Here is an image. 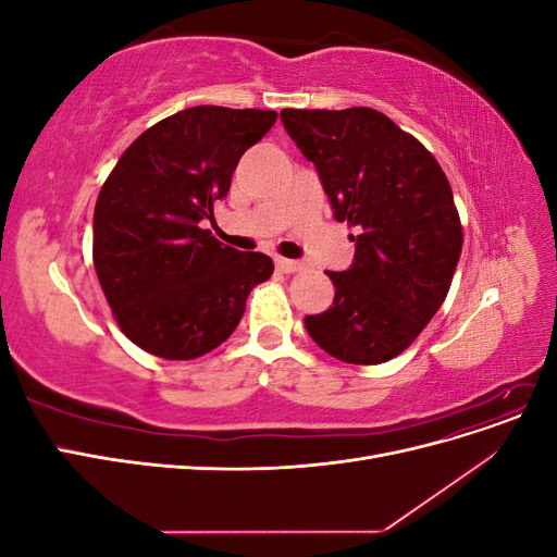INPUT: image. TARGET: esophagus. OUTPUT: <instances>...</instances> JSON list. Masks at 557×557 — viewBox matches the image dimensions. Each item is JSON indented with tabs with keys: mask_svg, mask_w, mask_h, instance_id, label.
<instances>
[{
	"mask_svg": "<svg viewBox=\"0 0 557 557\" xmlns=\"http://www.w3.org/2000/svg\"><path fill=\"white\" fill-rule=\"evenodd\" d=\"M276 269H278V272H283V274H293V272H299L301 262L288 260V258H276Z\"/></svg>",
	"mask_w": 557,
	"mask_h": 557,
	"instance_id": "1",
	"label": "esophagus"
}]
</instances>
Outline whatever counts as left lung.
<instances>
[{"label": "left lung", "mask_w": 557, "mask_h": 557, "mask_svg": "<svg viewBox=\"0 0 557 557\" xmlns=\"http://www.w3.org/2000/svg\"><path fill=\"white\" fill-rule=\"evenodd\" d=\"M283 127L320 174L334 218L356 227V260L327 272L332 307L311 339L348 364L407 350L448 295L462 250L450 183L430 150L376 109H283Z\"/></svg>", "instance_id": "8db88e82"}]
</instances>
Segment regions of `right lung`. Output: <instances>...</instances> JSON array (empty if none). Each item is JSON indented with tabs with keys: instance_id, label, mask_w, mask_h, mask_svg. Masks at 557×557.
I'll use <instances>...</instances> for the list:
<instances>
[{
	"instance_id": "obj_1",
	"label": "right lung",
	"mask_w": 557,
	"mask_h": 557,
	"mask_svg": "<svg viewBox=\"0 0 557 557\" xmlns=\"http://www.w3.org/2000/svg\"><path fill=\"white\" fill-rule=\"evenodd\" d=\"M276 111L193 107L129 144L99 190L92 262L117 327L164 360L221 346L250 290L274 274L264 252L223 246L201 230L246 150Z\"/></svg>"
}]
</instances>
